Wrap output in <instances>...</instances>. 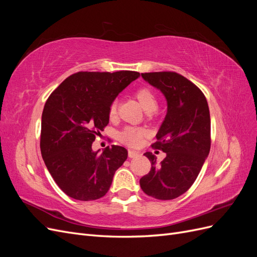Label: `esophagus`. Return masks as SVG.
<instances>
[{"label":"esophagus","mask_w":257,"mask_h":257,"mask_svg":"<svg viewBox=\"0 0 257 257\" xmlns=\"http://www.w3.org/2000/svg\"><path fill=\"white\" fill-rule=\"evenodd\" d=\"M138 155H141V153H139L138 151L128 150V157L130 158H136V157H138Z\"/></svg>","instance_id":"esophagus-1"}]
</instances>
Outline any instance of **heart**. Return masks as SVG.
Masks as SVG:
<instances>
[{
    "mask_svg": "<svg viewBox=\"0 0 257 257\" xmlns=\"http://www.w3.org/2000/svg\"><path fill=\"white\" fill-rule=\"evenodd\" d=\"M134 96L144 108V110L147 112L154 111L158 108V98L155 93L149 87H142L138 88ZM116 113V102H112L109 107V116L113 118ZM146 135L145 130L141 127H134V126H126L124 127L119 134L120 142L125 144L130 147H138L142 144L144 136Z\"/></svg>",
    "mask_w": 257,
    "mask_h": 257,
    "instance_id": "b5f03b06",
    "label": "heart"
}]
</instances>
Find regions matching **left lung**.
I'll list each match as a JSON object with an SVG mask.
<instances>
[{"mask_svg":"<svg viewBox=\"0 0 257 257\" xmlns=\"http://www.w3.org/2000/svg\"><path fill=\"white\" fill-rule=\"evenodd\" d=\"M143 78L162 91L167 113L157 134L153 149L166 158L157 165L151 152L144 155L151 170L141 179V188L155 199L169 200L188 191L203 167L211 146V123L206 96L184 76L176 72L144 73Z\"/></svg>","mask_w":257,"mask_h":257,"instance_id":"8db88e82","label":"left lung"}]
</instances>
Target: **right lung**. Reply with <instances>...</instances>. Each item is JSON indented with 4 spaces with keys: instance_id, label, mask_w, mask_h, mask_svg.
Returning a JSON list of instances; mask_svg holds the SVG:
<instances>
[{
    "instance_id": "add662e5",
    "label": "right lung",
    "mask_w": 257,
    "mask_h": 257,
    "mask_svg": "<svg viewBox=\"0 0 257 257\" xmlns=\"http://www.w3.org/2000/svg\"><path fill=\"white\" fill-rule=\"evenodd\" d=\"M139 77L132 71L78 72L49 95L42 114L41 152L53 180L67 196L95 200L106 195L125 160L121 146L98 153L95 137L109 123V107L119 93Z\"/></svg>"
}]
</instances>
